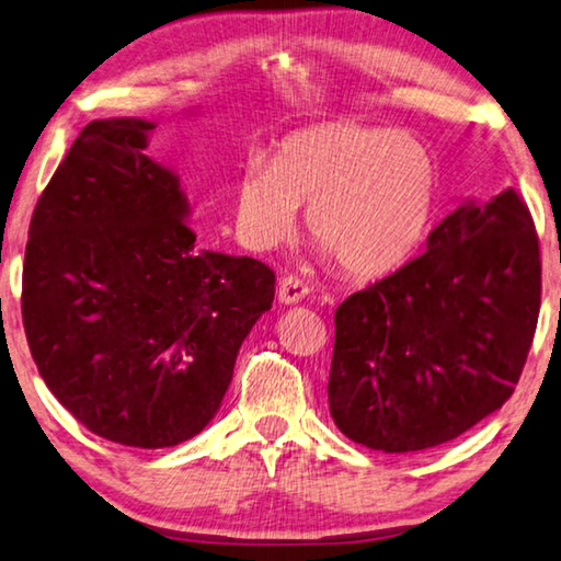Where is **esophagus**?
Masks as SVG:
<instances>
[{
  "label": "esophagus",
  "instance_id": "obj_1",
  "mask_svg": "<svg viewBox=\"0 0 561 561\" xmlns=\"http://www.w3.org/2000/svg\"><path fill=\"white\" fill-rule=\"evenodd\" d=\"M307 297H309V287L301 279L284 277L279 282V289H277L279 304H287V307H289V304H299L301 299H307Z\"/></svg>",
  "mask_w": 561,
  "mask_h": 561
}]
</instances>
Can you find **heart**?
<instances>
[{
	"instance_id": "obj_1",
	"label": "heart",
	"mask_w": 561,
	"mask_h": 561,
	"mask_svg": "<svg viewBox=\"0 0 561 561\" xmlns=\"http://www.w3.org/2000/svg\"><path fill=\"white\" fill-rule=\"evenodd\" d=\"M439 174L422 141L353 122L294 131L272 164L252 159L236 183V228L252 250H274L309 208L313 242L355 279H380L430 236Z\"/></svg>"
}]
</instances>
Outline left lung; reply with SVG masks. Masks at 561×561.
<instances>
[{
	"instance_id": "left-lung-1",
	"label": "left lung",
	"mask_w": 561,
	"mask_h": 561,
	"mask_svg": "<svg viewBox=\"0 0 561 561\" xmlns=\"http://www.w3.org/2000/svg\"><path fill=\"white\" fill-rule=\"evenodd\" d=\"M542 264L513 188L466 201L426 252L335 309L329 410L385 454L456 439L507 402L535 339Z\"/></svg>"
}]
</instances>
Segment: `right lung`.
I'll use <instances>...</instances> for the list:
<instances>
[{
  "instance_id": "obj_1",
  "label": "right lung",
  "mask_w": 561,
  "mask_h": 561,
  "mask_svg": "<svg viewBox=\"0 0 561 561\" xmlns=\"http://www.w3.org/2000/svg\"><path fill=\"white\" fill-rule=\"evenodd\" d=\"M154 122L95 119L34 208L28 348L56 400L107 442L164 449L206 430L274 272L198 250L179 176L145 154Z\"/></svg>"
}]
</instances>
